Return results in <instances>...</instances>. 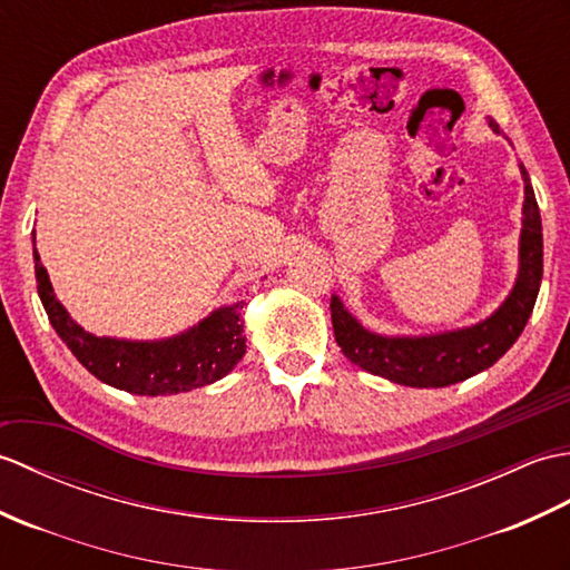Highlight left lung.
<instances>
[{"mask_svg":"<svg viewBox=\"0 0 570 570\" xmlns=\"http://www.w3.org/2000/svg\"><path fill=\"white\" fill-rule=\"evenodd\" d=\"M490 129L500 134L495 121ZM524 205L520 234V273L508 299L488 320L456 332L429 336H383L363 328L361 322L344 307L336 295L332 297V324L336 344L344 356L358 368L381 375L390 383L410 387H446L461 383L480 371L490 368L510 351L524 332L529 314L534 309L543 273V238L541 217L532 183L524 166Z\"/></svg>","mask_w":570,"mask_h":570,"instance_id":"8db88e82","label":"left lung"}]
</instances>
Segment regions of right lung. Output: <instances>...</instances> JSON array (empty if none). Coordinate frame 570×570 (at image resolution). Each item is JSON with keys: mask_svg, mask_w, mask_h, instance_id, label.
<instances>
[{"mask_svg": "<svg viewBox=\"0 0 570 570\" xmlns=\"http://www.w3.org/2000/svg\"><path fill=\"white\" fill-rule=\"evenodd\" d=\"M33 261L38 297L50 324L97 381L134 395H178L222 381L244 358V302L214 309L209 317L170 338L126 341L95 336L75 324L68 309L58 302L38 250H33Z\"/></svg>", "mask_w": 570, "mask_h": 570, "instance_id": "1", "label": "right lung"}]
</instances>
